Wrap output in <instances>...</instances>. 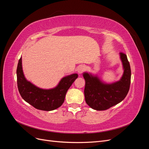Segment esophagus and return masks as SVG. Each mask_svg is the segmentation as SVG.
I'll list each match as a JSON object with an SVG mask.
<instances>
[{
  "label": "esophagus",
  "mask_w": 149,
  "mask_h": 149,
  "mask_svg": "<svg viewBox=\"0 0 149 149\" xmlns=\"http://www.w3.org/2000/svg\"><path fill=\"white\" fill-rule=\"evenodd\" d=\"M84 70H85V66H84V65H80V66H79L78 68V70H77L78 73L79 74H81Z\"/></svg>",
  "instance_id": "obj_1"
}]
</instances>
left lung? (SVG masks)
I'll list each match as a JSON object with an SVG mask.
<instances>
[{"instance_id": "8db88e82", "label": "left lung", "mask_w": 149, "mask_h": 149, "mask_svg": "<svg viewBox=\"0 0 149 149\" xmlns=\"http://www.w3.org/2000/svg\"><path fill=\"white\" fill-rule=\"evenodd\" d=\"M124 73L118 81L111 84L103 83L96 75L85 72L84 97L87 104L92 109L104 111L120 102L129 92L131 70L127 55L120 53Z\"/></svg>"}]
</instances>
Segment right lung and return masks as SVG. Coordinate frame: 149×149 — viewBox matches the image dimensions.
<instances>
[{"label":"right lung","instance_id":"add662e5","mask_svg":"<svg viewBox=\"0 0 149 149\" xmlns=\"http://www.w3.org/2000/svg\"><path fill=\"white\" fill-rule=\"evenodd\" d=\"M78 76L76 73L66 76L55 88L44 89L26 79L22 70V57L17 68V86L20 96L26 102L42 111H53L60 107L64 102L67 91Z\"/></svg>","mask_w":149,"mask_h":149}]
</instances>
